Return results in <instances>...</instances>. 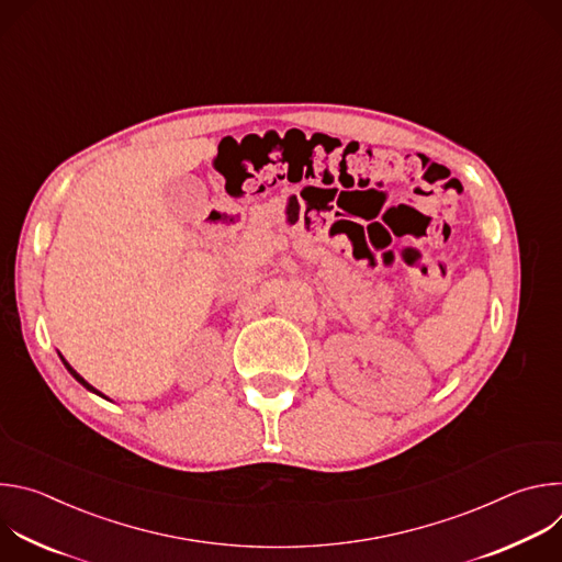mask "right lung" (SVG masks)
I'll use <instances>...</instances> for the list:
<instances>
[{"label": "right lung", "mask_w": 562, "mask_h": 562, "mask_svg": "<svg viewBox=\"0 0 562 562\" xmlns=\"http://www.w3.org/2000/svg\"><path fill=\"white\" fill-rule=\"evenodd\" d=\"M59 358H61V356H59ZM61 362H64V367L68 369V373H70V375H72V378H75V380H77L79 384H82V386H87L89 391H93V393H98V395H102V393H100V391H98L95 386H91V384H89V382H87V380H85L82 375H79V373H77V371H75V369H72V367H70V364H68V362L64 360V358H61ZM102 397H106V395H102ZM106 400H109V397H106Z\"/></svg>", "instance_id": "add662e5"}]
</instances>
